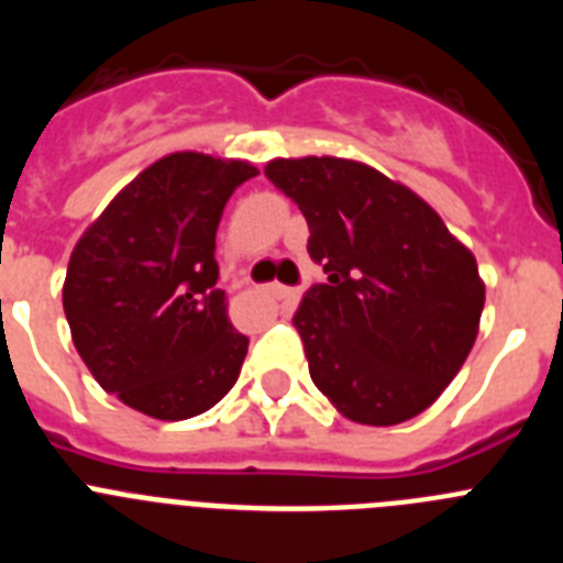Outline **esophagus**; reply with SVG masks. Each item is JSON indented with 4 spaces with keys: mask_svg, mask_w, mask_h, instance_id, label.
Here are the masks:
<instances>
[{
    "mask_svg": "<svg viewBox=\"0 0 563 563\" xmlns=\"http://www.w3.org/2000/svg\"><path fill=\"white\" fill-rule=\"evenodd\" d=\"M267 292H271L273 298H278V301L296 298V290H292V287H285V285H271V287H267Z\"/></svg>",
    "mask_w": 563,
    "mask_h": 563,
    "instance_id": "obj_1",
    "label": "esophagus"
}]
</instances>
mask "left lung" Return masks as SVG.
<instances>
[{
	"instance_id": "obj_1",
	"label": "left lung",
	"mask_w": 563,
	"mask_h": 563,
	"mask_svg": "<svg viewBox=\"0 0 563 563\" xmlns=\"http://www.w3.org/2000/svg\"><path fill=\"white\" fill-rule=\"evenodd\" d=\"M265 174L301 208L324 271L292 318L318 391L361 426L429 409L479 332L474 253L420 194L366 163L276 157Z\"/></svg>"
}]
</instances>
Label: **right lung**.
Here are the masks:
<instances>
[{"label":"right lung","mask_w":563,"mask_h":563,"mask_svg":"<svg viewBox=\"0 0 563 563\" xmlns=\"http://www.w3.org/2000/svg\"><path fill=\"white\" fill-rule=\"evenodd\" d=\"M247 161L172 152L114 194L73 247L64 316L103 391L154 420H188L233 389L247 338L217 290V228Z\"/></svg>","instance_id":"right-lung-1"}]
</instances>
